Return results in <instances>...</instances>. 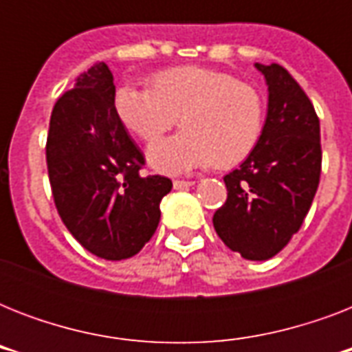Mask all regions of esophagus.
<instances>
[{
  "mask_svg": "<svg viewBox=\"0 0 352 352\" xmlns=\"http://www.w3.org/2000/svg\"><path fill=\"white\" fill-rule=\"evenodd\" d=\"M192 184V181H173V188H175V190H184V188H190Z\"/></svg>",
  "mask_w": 352,
  "mask_h": 352,
  "instance_id": "1",
  "label": "esophagus"
}]
</instances>
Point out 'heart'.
<instances>
[{
  "instance_id": "obj_1",
  "label": "heart",
  "mask_w": 352,
  "mask_h": 352,
  "mask_svg": "<svg viewBox=\"0 0 352 352\" xmlns=\"http://www.w3.org/2000/svg\"><path fill=\"white\" fill-rule=\"evenodd\" d=\"M122 124L144 142L175 126L184 131L149 146L151 168L179 175L210 162L232 168L254 151L263 129V100L252 85L203 67L157 74L151 89L122 85L115 95Z\"/></svg>"
}]
</instances>
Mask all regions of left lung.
Returning <instances> with one entry per match:
<instances>
[{
    "mask_svg": "<svg viewBox=\"0 0 352 352\" xmlns=\"http://www.w3.org/2000/svg\"><path fill=\"white\" fill-rule=\"evenodd\" d=\"M254 67L268 87L267 118L256 148L225 175L226 203L214 228L230 250L265 261L300 230L322 173L320 120L312 102L278 63Z\"/></svg>",
    "mask_w": 352,
    "mask_h": 352,
    "instance_id": "1",
    "label": "left lung"
}]
</instances>
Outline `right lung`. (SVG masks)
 Wrapping results in <instances>:
<instances>
[{
    "label": "right lung",
    "mask_w": 352,
    "mask_h": 352,
    "mask_svg": "<svg viewBox=\"0 0 352 352\" xmlns=\"http://www.w3.org/2000/svg\"><path fill=\"white\" fill-rule=\"evenodd\" d=\"M45 151L54 204L74 239L107 261L142 250L173 184L138 173L144 155L118 118L106 63L80 74L58 98Z\"/></svg>",
    "instance_id": "obj_1"
}]
</instances>
